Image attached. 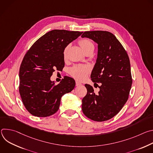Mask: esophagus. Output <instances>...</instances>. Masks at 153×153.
<instances>
[{"label": "esophagus", "mask_w": 153, "mask_h": 153, "mask_svg": "<svg viewBox=\"0 0 153 153\" xmlns=\"http://www.w3.org/2000/svg\"><path fill=\"white\" fill-rule=\"evenodd\" d=\"M81 85V83H80V82H77V81H76V86H79V85Z\"/></svg>", "instance_id": "obj_1"}]
</instances>
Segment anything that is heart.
Listing matches in <instances>:
<instances>
[{
  "instance_id": "obj_1",
  "label": "heart",
  "mask_w": 153,
  "mask_h": 153,
  "mask_svg": "<svg viewBox=\"0 0 153 153\" xmlns=\"http://www.w3.org/2000/svg\"><path fill=\"white\" fill-rule=\"evenodd\" d=\"M79 43L85 54L88 53H93L94 49V45L90 39L86 38L83 39L79 42ZM68 49V46L65 47L63 50V56L64 59H66L67 58ZM90 71L91 67L87 65H77L70 70L71 76L78 80H84L90 73Z\"/></svg>"
}]
</instances>
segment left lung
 I'll return each mask as SVG.
<instances>
[{"instance_id": "obj_1", "label": "left lung", "mask_w": 153, "mask_h": 153, "mask_svg": "<svg viewBox=\"0 0 153 153\" xmlns=\"http://www.w3.org/2000/svg\"><path fill=\"white\" fill-rule=\"evenodd\" d=\"M82 37L91 39L98 44L91 78L94 83H102L97 94L91 85H85L87 94L82 99V111L94 121L108 120L122 110L128 99L133 83L129 59L120 42L110 32L85 31Z\"/></svg>"}]
</instances>
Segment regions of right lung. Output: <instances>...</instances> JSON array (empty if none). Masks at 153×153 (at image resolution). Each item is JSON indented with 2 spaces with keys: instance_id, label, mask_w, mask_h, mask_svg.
I'll return each mask as SVG.
<instances>
[{
  "instance_id": "right-lung-1",
  "label": "right lung",
  "mask_w": 153,
  "mask_h": 153,
  "mask_svg": "<svg viewBox=\"0 0 153 153\" xmlns=\"http://www.w3.org/2000/svg\"><path fill=\"white\" fill-rule=\"evenodd\" d=\"M83 32L54 30L42 36L25 54L19 70V93L27 110L37 117H48L59 108L62 96L71 92L75 80L70 77L58 84L50 80L55 70L65 66L63 52Z\"/></svg>"
}]
</instances>
